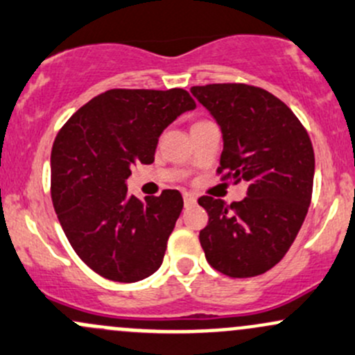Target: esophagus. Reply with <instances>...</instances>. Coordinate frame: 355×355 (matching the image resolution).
<instances>
[{
	"label": "esophagus",
	"instance_id": "obj_1",
	"mask_svg": "<svg viewBox=\"0 0 355 355\" xmlns=\"http://www.w3.org/2000/svg\"><path fill=\"white\" fill-rule=\"evenodd\" d=\"M182 198H184V205H186V207H189V205L196 203V196H194V194H191V193H184V194H182Z\"/></svg>",
	"mask_w": 355,
	"mask_h": 355
}]
</instances>
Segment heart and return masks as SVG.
Listing matches in <instances>:
<instances>
[{
	"mask_svg": "<svg viewBox=\"0 0 355 355\" xmlns=\"http://www.w3.org/2000/svg\"><path fill=\"white\" fill-rule=\"evenodd\" d=\"M198 123H203V121H196V123H194V125H198Z\"/></svg>",
	"mask_w": 355,
	"mask_h": 355,
	"instance_id": "obj_1",
	"label": "heart"
}]
</instances>
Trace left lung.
Masks as SVG:
<instances>
[{
	"mask_svg": "<svg viewBox=\"0 0 355 355\" xmlns=\"http://www.w3.org/2000/svg\"><path fill=\"white\" fill-rule=\"evenodd\" d=\"M193 96L220 125L216 173L249 182L242 201L201 196L208 213L200 242L208 264L230 277H252L277 264L295 242L313 191L315 154L295 113L279 98L249 85L193 86Z\"/></svg>",
	"mask_w": 355,
	"mask_h": 355,
	"instance_id": "8db88e82",
	"label": "left lung"
}]
</instances>
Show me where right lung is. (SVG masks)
Wrapping results in <instances>:
<instances>
[{
    "label": "right lung",
    "instance_id": "1",
    "mask_svg": "<svg viewBox=\"0 0 355 355\" xmlns=\"http://www.w3.org/2000/svg\"><path fill=\"white\" fill-rule=\"evenodd\" d=\"M196 108L188 91L110 89L72 115L51 154V194L67 240L86 266L118 283L146 279L161 268L182 196L164 189L139 200L127 179L135 164L154 162L161 133Z\"/></svg>",
    "mask_w": 355,
    "mask_h": 355
}]
</instances>
